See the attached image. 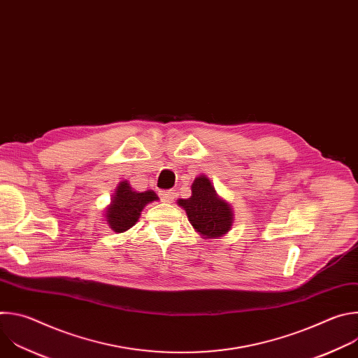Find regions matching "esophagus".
I'll use <instances>...</instances> for the list:
<instances>
[{"label":"esophagus","instance_id":"1","mask_svg":"<svg viewBox=\"0 0 358 358\" xmlns=\"http://www.w3.org/2000/svg\"><path fill=\"white\" fill-rule=\"evenodd\" d=\"M174 195H176V189H167V191L160 192L162 199H164L166 202H171L174 199Z\"/></svg>","mask_w":358,"mask_h":358}]
</instances>
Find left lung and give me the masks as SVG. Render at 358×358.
Instances as JSON below:
<instances>
[{"label":"left lung","mask_w":358,"mask_h":358,"mask_svg":"<svg viewBox=\"0 0 358 358\" xmlns=\"http://www.w3.org/2000/svg\"><path fill=\"white\" fill-rule=\"evenodd\" d=\"M177 203L185 210L189 224L202 238L218 239L232 227V207L217 194L206 176H198L191 185V196L177 199Z\"/></svg>","instance_id":"1"}]
</instances>
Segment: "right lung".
<instances>
[{"label": "right lung", "instance_id": "add662e5", "mask_svg": "<svg viewBox=\"0 0 358 358\" xmlns=\"http://www.w3.org/2000/svg\"><path fill=\"white\" fill-rule=\"evenodd\" d=\"M155 201H159V196L152 189L138 192L126 180L120 181L106 207V224L117 234L126 232L136 225L147 203Z\"/></svg>", "mask_w": 358, "mask_h": 358}]
</instances>
